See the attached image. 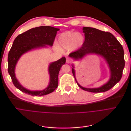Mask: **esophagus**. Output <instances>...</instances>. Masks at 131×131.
<instances>
[{"label":"esophagus","instance_id":"1","mask_svg":"<svg viewBox=\"0 0 131 131\" xmlns=\"http://www.w3.org/2000/svg\"><path fill=\"white\" fill-rule=\"evenodd\" d=\"M72 61V59H70V58H67V59H66V62H67V63H71V62Z\"/></svg>","mask_w":131,"mask_h":131}]
</instances>
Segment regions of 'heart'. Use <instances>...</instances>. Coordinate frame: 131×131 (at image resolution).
Instances as JSON below:
<instances>
[{
	"label": "heart",
	"mask_w": 131,
	"mask_h": 131,
	"mask_svg": "<svg viewBox=\"0 0 131 131\" xmlns=\"http://www.w3.org/2000/svg\"><path fill=\"white\" fill-rule=\"evenodd\" d=\"M85 37L82 33L72 31L63 32L58 38L59 45L66 49H77L83 45Z\"/></svg>",
	"instance_id": "b5f03b06"
}]
</instances>
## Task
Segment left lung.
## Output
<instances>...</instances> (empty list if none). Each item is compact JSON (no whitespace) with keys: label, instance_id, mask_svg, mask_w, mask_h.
I'll use <instances>...</instances> for the list:
<instances>
[{"label":"left lung","instance_id":"8db88e82","mask_svg":"<svg viewBox=\"0 0 131 131\" xmlns=\"http://www.w3.org/2000/svg\"><path fill=\"white\" fill-rule=\"evenodd\" d=\"M83 30L85 34V41L82 47L70 53L69 56L75 60H78L90 54L101 55L108 64L111 77L106 84L100 88H86L77 83L73 65L72 73L77 85L83 90L95 93L107 91L118 83L122 77L125 65L123 48L117 39L110 32L91 27H83Z\"/></svg>","mask_w":131,"mask_h":131}]
</instances>
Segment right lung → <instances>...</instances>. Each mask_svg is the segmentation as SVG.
Instances as JSON below:
<instances>
[{
	"label": "right lung",
	"instance_id": "1",
	"mask_svg": "<svg viewBox=\"0 0 131 131\" xmlns=\"http://www.w3.org/2000/svg\"><path fill=\"white\" fill-rule=\"evenodd\" d=\"M59 30L51 26H40L30 29L19 35L14 40L9 52L8 72L14 85L21 91L32 96H42L53 92L58 87L59 72L66 63V58L51 63L48 67L50 82L46 88L41 91H30L23 87L15 77L16 64L22 55L35 48L53 46L57 32Z\"/></svg>",
	"mask_w": 131,
	"mask_h": 131
}]
</instances>
